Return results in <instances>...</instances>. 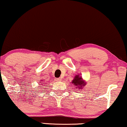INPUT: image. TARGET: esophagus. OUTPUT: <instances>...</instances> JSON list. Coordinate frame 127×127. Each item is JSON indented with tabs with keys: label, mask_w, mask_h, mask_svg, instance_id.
I'll list each match as a JSON object with an SVG mask.
<instances>
[{
	"label": "esophagus",
	"mask_w": 127,
	"mask_h": 127,
	"mask_svg": "<svg viewBox=\"0 0 127 127\" xmlns=\"http://www.w3.org/2000/svg\"><path fill=\"white\" fill-rule=\"evenodd\" d=\"M61 77H60V78H58V79H57V80H58V81H60V80H61Z\"/></svg>",
	"instance_id": "obj_1"
}]
</instances>
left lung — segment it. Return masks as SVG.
<instances>
[{"label": "left lung", "mask_w": 127, "mask_h": 127, "mask_svg": "<svg viewBox=\"0 0 127 127\" xmlns=\"http://www.w3.org/2000/svg\"><path fill=\"white\" fill-rule=\"evenodd\" d=\"M72 84H73V85H75L76 89H79V90L81 89H81H82V88L85 87L86 84H87L86 82H85V81L83 80L82 78L80 77L79 74H77V75L74 76V79L72 81Z\"/></svg>", "instance_id": "obj_1"}]
</instances>
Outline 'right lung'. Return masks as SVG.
<instances>
[{"label": "right lung", "mask_w": 127, "mask_h": 127, "mask_svg": "<svg viewBox=\"0 0 127 127\" xmlns=\"http://www.w3.org/2000/svg\"><path fill=\"white\" fill-rule=\"evenodd\" d=\"M40 83H41V84H43V83H41V82H40Z\"/></svg>", "instance_id": "right-lung-1"}]
</instances>
